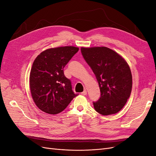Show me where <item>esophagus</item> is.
I'll return each mask as SVG.
<instances>
[{
  "label": "esophagus",
  "instance_id": "34e87169",
  "mask_svg": "<svg viewBox=\"0 0 156 156\" xmlns=\"http://www.w3.org/2000/svg\"><path fill=\"white\" fill-rule=\"evenodd\" d=\"M81 94H83V95H87V90H84V91L81 93Z\"/></svg>",
  "mask_w": 156,
  "mask_h": 156
}]
</instances>
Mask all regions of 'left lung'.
<instances>
[{
  "label": "left lung",
  "instance_id": "obj_1",
  "mask_svg": "<svg viewBox=\"0 0 156 156\" xmlns=\"http://www.w3.org/2000/svg\"><path fill=\"white\" fill-rule=\"evenodd\" d=\"M81 51L95 74L100 89V98L93 101L96 111L105 116L119 112L131 92L129 65L120 55L106 47L81 48Z\"/></svg>",
  "mask_w": 156,
  "mask_h": 156
}]
</instances>
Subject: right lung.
<instances>
[{
    "mask_svg": "<svg viewBox=\"0 0 156 156\" xmlns=\"http://www.w3.org/2000/svg\"><path fill=\"white\" fill-rule=\"evenodd\" d=\"M78 51V48L73 46L51 48L34 60L30 74V88L33 100L42 111L58 114L78 95L73 92L72 83L64 73L65 66Z\"/></svg>",
    "mask_w": 156,
    "mask_h": 156,
    "instance_id": "obj_1",
    "label": "right lung"
}]
</instances>
